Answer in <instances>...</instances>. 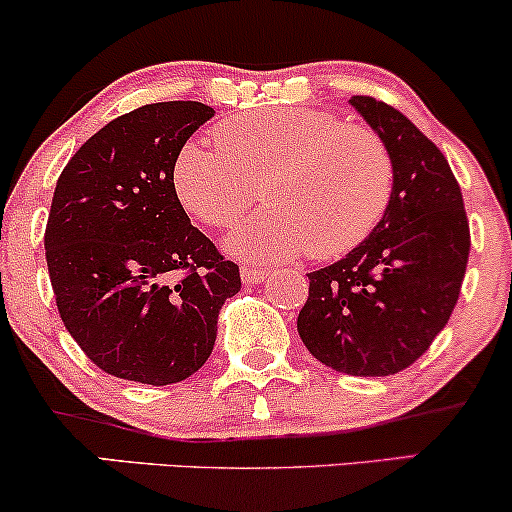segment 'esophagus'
Masks as SVG:
<instances>
[{
  "label": "esophagus",
  "instance_id": "esophagus-1",
  "mask_svg": "<svg viewBox=\"0 0 512 512\" xmlns=\"http://www.w3.org/2000/svg\"><path fill=\"white\" fill-rule=\"evenodd\" d=\"M240 276H243L245 284H260V281H264V276H267V269L243 267V269H240Z\"/></svg>",
  "mask_w": 512,
  "mask_h": 512
}]
</instances>
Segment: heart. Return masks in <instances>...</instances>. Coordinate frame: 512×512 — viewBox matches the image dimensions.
Wrapping results in <instances>:
<instances>
[{
  "mask_svg": "<svg viewBox=\"0 0 512 512\" xmlns=\"http://www.w3.org/2000/svg\"><path fill=\"white\" fill-rule=\"evenodd\" d=\"M269 209L228 238L250 262L342 257L383 221L395 187L390 149L373 129L320 110L284 108L221 122L173 166L180 204L211 228L233 226L252 204Z\"/></svg>",
  "mask_w": 512,
  "mask_h": 512,
  "instance_id": "1",
  "label": "heart"
}]
</instances>
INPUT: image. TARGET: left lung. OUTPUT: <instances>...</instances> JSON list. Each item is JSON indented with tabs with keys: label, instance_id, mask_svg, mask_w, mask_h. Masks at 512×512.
Masks as SVG:
<instances>
[{
	"label": "left lung",
	"instance_id": "left-lung-1",
	"mask_svg": "<svg viewBox=\"0 0 512 512\" xmlns=\"http://www.w3.org/2000/svg\"><path fill=\"white\" fill-rule=\"evenodd\" d=\"M390 149L395 187L383 221L358 248L310 272L298 334L346 375H395L448 325L469 257V221L448 158L399 110L349 101Z\"/></svg>",
	"mask_w": 512,
	"mask_h": 512
}]
</instances>
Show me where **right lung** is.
<instances>
[{
    "label": "right lung",
    "mask_w": 512,
    "mask_h": 512,
    "mask_svg": "<svg viewBox=\"0 0 512 512\" xmlns=\"http://www.w3.org/2000/svg\"><path fill=\"white\" fill-rule=\"evenodd\" d=\"M214 117L197 101L151 103L115 117L64 166L45 228L57 310L105 373L170 385L204 366L238 264L187 219L173 166Z\"/></svg>",
    "instance_id": "add662e5"
}]
</instances>
